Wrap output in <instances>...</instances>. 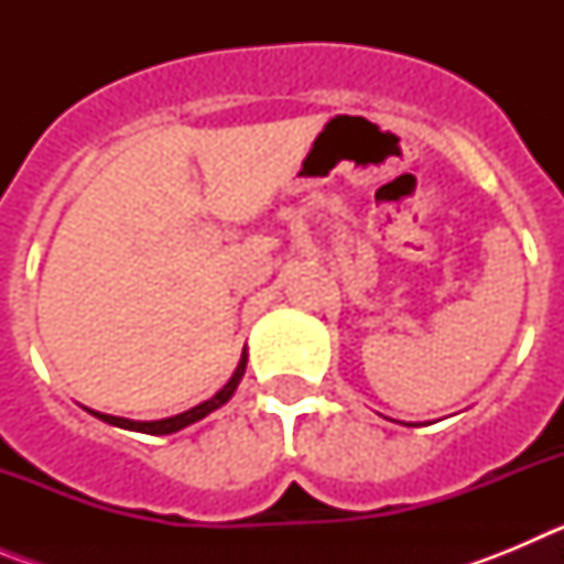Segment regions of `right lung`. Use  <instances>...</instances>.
I'll return each mask as SVG.
<instances>
[{
  "label": "right lung",
  "instance_id": "right-lung-1",
  "mask_svg": "<svg viewBox=\"0 0 564 564\" xmlns=\"http://www.w3.org/2000/svg\"><path fill=\"white\" fill-rule=\"evenodd\" d=\"M246 364H248V352L242 350V356H239V364L237 370H234V376L228 378V383L223 387L217 395H212L208 401L197 403V406H192V410L181 412V415H172V417H161V421H129V417H118V415H104V412H96L89 410V415H96L98 421L109 423V426H121V430H132V432H143V435H172V432H181L186 430V426H192V423L203 421L206 415H212L214 410H220L223 403L231 401V395L237 392L239 381H242V376H246Z\"/></svg>",
  "mask_w": 564,
  "mask_h": 564
}]
</instances>
